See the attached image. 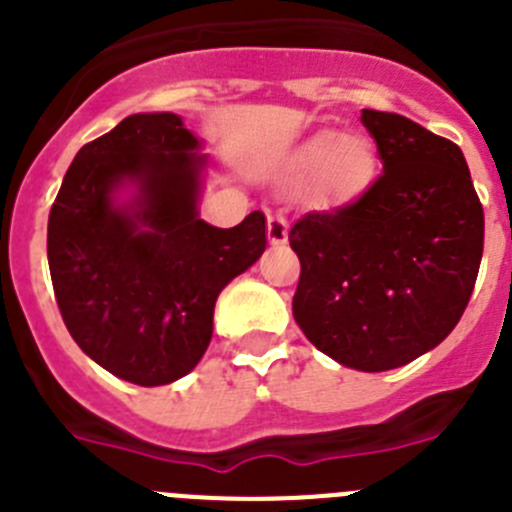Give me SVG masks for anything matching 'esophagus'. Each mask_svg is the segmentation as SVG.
I'll use <instances>...</instances> for the list:
<instances>
[{"mask_svg":"<svg viewBox=\"0 0 512 512\" xmlns=\"http://www.w3.org/2000/svg\"><path fill=\"white\" fill-rule=\"evenodd\" d=\"M267 240L272 245H283L288 240V222H285L283 214H270L267 217Z\"/></svg>","mask_w":512,"mask_h":512,"instance_id":"1","label":"esophagus"}]
</instances>
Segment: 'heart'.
Instances as JSON below:
<instances>
[{"label": "heart", "instance_id": "b5f03b06", "mask_svg": "<svg viewBox=\"0 0 512 512\" xmlns=\"http://www.w3.org/2000/svg\"><path fill=\"white\" fill-rule=\"evenodd\" d=\"M376 169L374 151L361 138L341 133H318L295 154L290 174L298 184L321 179L326 197L351 199L371 181Z\"/></svg>", "mask_w": 512, "mask_h": 512}]
</instances>
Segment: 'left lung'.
I'll return each mask as SVG.
<instances>
[{
  "label": "left lung",
  "instance_id": "8db88e82",
  "mask_svg": "<svg viewBox=\"0 0 512 512\" xmlns=\"http://www.w3.org/2000/svg\"><path fill=\"white\" fill-rule=\"evenodd\" d=\"M384 171L353 202L290 227L300 260L293 315L326 356L389 371L450 336L475 288L485 214L460 146L369 111Z\"/></svg>",
  "mask_w": 512,
  "mask_h": 512
}]
</instances>
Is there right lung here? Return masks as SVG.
Here are the masks:
<instances>
[{
	"label": "right lung",
	"instance_id": "right-lung-1",
	"mask_svg": "<svg viewBox=\"0 0 512 512\" xmlns=\"http://www.w3.org/2000/svg\"><path fill=\"white\" fill-rule=\"evenodd\" d=\"M174 113H138L85 143L47 222V262L70 336L105 371L138 386L189 374L212 341L224 285L265 252V214L232 229L199 219L204 156ZM136 180L132 212L110 194Z\"/></svg>",
	"mask_w": 512,
	"mask_h": 512
}]
</instances>
